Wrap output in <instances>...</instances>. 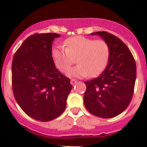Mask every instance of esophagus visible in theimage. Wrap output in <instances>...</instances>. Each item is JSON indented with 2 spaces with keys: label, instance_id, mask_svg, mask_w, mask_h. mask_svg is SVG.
<instances>
[{
  "label": "esophagus",
  "instance_id": "1",
  "mask_svg": "<svg viewBox=\"0 0 147 147\" xmlns=\"http://www.w3.org/2000/svg\"><path fill=\"white\" fill-rule=\"evenodd\" d=\"M70 83H71V85H75L76 83H77V80H73V79H72V80H71Z\"/></svg>",
  "mask_w": 147,
  "mask_h": 147
}]
</instances>
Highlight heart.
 <instances>
[{
  "instance_id": "b5f03b06",
  "label": "heart",
  "mask_w": 147,
  "mask_h": 147,
  "mask_svg": "<svg viewBox=\"0 0 147 147\" xmlns=\"http://www.w3.org/2000/svg\"><path fill=\"white\" fill-rule=\"evenodd\" d=\"M55 65L62 72H66L76 57V67L67 72L69 77H95L104 71L109 60L110 49L108 43L83 36H75L65 40L64 45L52 49Z\"/></svg>"
}]
</instances>
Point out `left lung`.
Returning <instances> with one entry per match:
<instances>
[{
	"label": "left lung",
	"instance_id": "8db88e82",
	"mask_svg": "<svg viewBox=\"0 0 147 147\" xmlns=\"http://www.w3.org/2000/svg\"><path fill=\"white\" fill-rule=\"evenodd\" d=\"M108 43L110 55L108 64L100 76L86 81L83 102L86 109L94 116L113 118L123 113L132 98L136 79V64L130 49L113 34L98 31Z\"/></svg>",
	"mask_w": 147,
	"mask_h": 147
}]
</instances>
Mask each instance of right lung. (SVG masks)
Listing matches in <instances>:
<instances>
[{"mask_svg":"<svg viewBox=\"0 0 147 147\" xmlns=\"http://www.w3.org/2000/svg\"><path fill=\"white\" fill-rule=\"evenodd\" d=\"M60 34H35L24 41L11 64L13 94L25 113L49 121L63 113L72 89L70 80L56 68L52 44Z\"/></svg>","mask_w":147,"mask_h":147,"instance_id":"obj_1","label":"right lung"}]
</instances>
